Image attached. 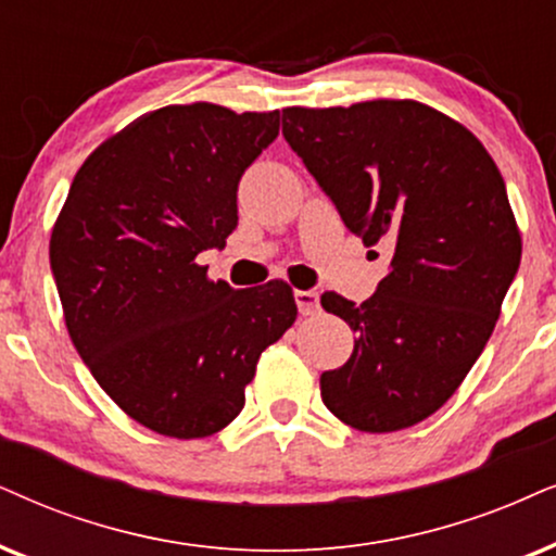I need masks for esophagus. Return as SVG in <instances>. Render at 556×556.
Wrapping results in <instances>:
<instances>
[{
    "label": "esophagus",
    "instance_id": "esophagus-1",
    "mask_svg": "<svg viewBox=\"0 0 556 556\" xmlns=\"http://www.w3.org/2000/svg\"><path fill=\"white\" fill-rule=\"evenodd\" d=\"M294 302H298L300 315H315L320 311L318 290H298L294 292Z\"/></svg>",
    "mask_w": 556,
    "mask_h": 556
}]
</instances>
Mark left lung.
<instances>
[{
	"label": "left lung",
	"mask_w": 556,
	"mask_h": 556,
	"mask_svg": "<svg viewBox=\"0 0 556 556\" xmlns=\"http://www.w3.org/2000/svg\"><path fill=\"white\" fill-rule=\"evenodd\" d=\"M282 136L343 226L388 245L390 271L362 305H320L356 333L320 397L359 431L416 426L454 395L493 333L521 264L505 181L467 128L420 102L287 108Z\"/></svg>",
	"instance_id": "obj_1"
}]
</instances>
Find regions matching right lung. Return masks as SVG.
Here are the masks:
<instances>
[{
    "mask_svg": "<svg viewBox=\"0 0 556 556\" xmlns=\"http://www.w3.org/2000/svg\"><path fill=\"white\" fill-rule=\"evenodd\" d=\"M279 112L174 104L84 161L51 236L66 328L100 388L161 435L202 439L245 403L262 351L298 318L279 279L210 282L194 262L238 226V181Z\"/></svg>",
    "mask_w": 556,
    "mask_h": 556,
    "instance_id": "right-lung-1",
    "label": "right lung"
}]
</instances>
